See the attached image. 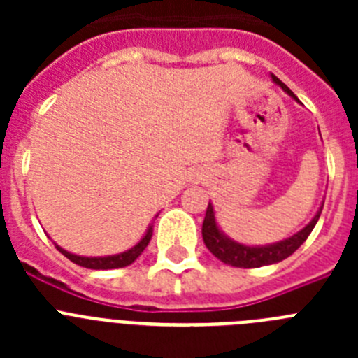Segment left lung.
Returning <instances> with one entry per match:
<instances>
[{
    "mask_svg": "<svg viewBox=\"0 0 358 358\" xmlns=\"http://www.w3.org/2000/svg\"><path fill=\"white\" fill-rule=\"evenodd\" d=\"M271 77H273V80L276 82L287 94H290V96L297 100L296 94H294L280 78L274 77V75H271ZM322 204H324V202H322ZM322 204L317 210V213L314 215V218H312L301 231L294 233L289 238L280 240V242L274 243H267V245H245V243H240L236 242V240L229 238V236L218 227L217 218H215V210L210 202L206 210V217H204V222H202V240H204V243H206V248L210 249L211 255L217 256L218 260L224 262L226 265H231V267L255 268L264 267V265L278 264V262L289 258V256L292 255L294 251H297V248L308 238V235L312 233L315 224H317L319 217H321Z\"/></svg>",
    "mask_w": 358,
    "mask_h": 358,
    "instance_id": "left-lung-1",
    "label": "left lung"
}]
</instances>
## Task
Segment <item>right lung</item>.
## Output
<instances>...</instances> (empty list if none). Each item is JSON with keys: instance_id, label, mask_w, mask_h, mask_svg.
Wrapping results in <instances>:
<instances>
[{"instance_id": "1", "label": "right lung", "mask_w": 358, "mask_h": 358, "mask_svg": "<svg viewBox=\"0 0 358 358\" xmlns=\"http://www.w3.org/2000/svg\"><path fill=\"white\" fill-rule=\"evenodd\" d=\"M152 224L147 227V231H145V235L141 236V240L136 245H132L131 249H127V251L123 252H118V255H109V256H80V255H73V252L66 251V249H62L61 245H57L55 248L59 249V251L62 252V255L68 258V260H71L73 264L80 265V267H85V268H94V271H107V268H120V267H127V265H131L132 262L138 258V256L141 255V252L145 251V248L148 245V242H150L152 238Z\"/></svg>"}]
</instances>
